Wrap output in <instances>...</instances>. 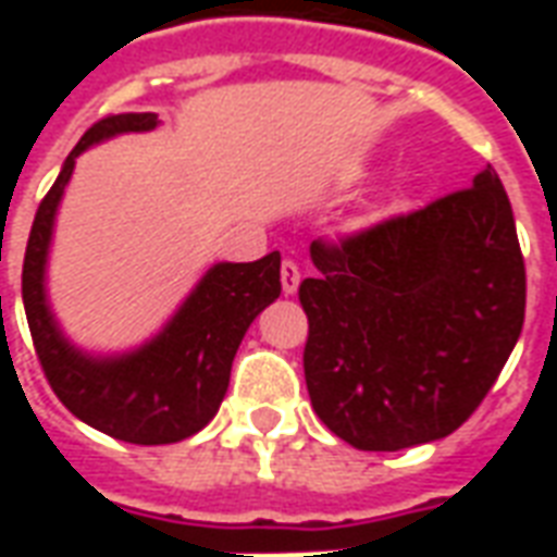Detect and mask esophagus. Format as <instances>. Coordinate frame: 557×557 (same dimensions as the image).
Returning a JSON list of instances; mask_svg holds the SVG:
<instances>
[{
	"instance_id": "34e87169",
	"label": "esophagus",
	"mask_w": 557,
	"mask_h": 557,
	"mask_svg": "<svg viewBox=\"0 0 557 557\" xmlns=\"http://www.w3.org/2000/svg\"><path fill=\"white\" fill-rule=\"evenodd\" d=\"M280 283H283V295H295L298 286H301V271H298V265L292 259H286L280 265Z\"/></svg>"
}]
</instances>
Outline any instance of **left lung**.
Here are the masks:
<instances>
[{
  "instance_id": "left-lung-1",
  "label": "left lung",
  "mask_w": 557,
  "mask_h": 557,
  "mask_svg": "<svg viewBox=\"0 0 557 557\" xmlns=\"http://www.w3.org/2000/svg\"><path fill=\"white\" fill-rule=\"evenodd\" d=\"M310 259L304 379L327 430L358 450L459 430L525 322V262L498 172L346 242H313Z\"/></svg>"
}]
</instances>
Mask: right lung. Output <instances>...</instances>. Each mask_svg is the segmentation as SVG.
I'll return each instance as SVG.
<instances>
[{
    "mask_svg": "<svg viewBox=\"0 0 557 557\" xmlns=\"http://www.w3.org/2000/svg\"><path fill=\"white\" fill-rule=\"evenodd\" d=\"M158 125L154 113L107 115L91 125L38 206L23 259L26 322L55 397L83 423L131 444H172L202 430L226 397L232 358L247 327L280 298V253L274 250L256 262L208 268L170 322L137 349L95 355L74 346L62 331L47 298V262L55 214L77 158L103 139L146 134Z\"/></svg>",
    "mask_w": 557,
    "mask_h": 557,
    "instance_id": "1",
    "label": "right lung"
}]
</instances>
